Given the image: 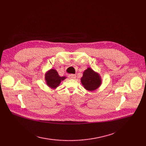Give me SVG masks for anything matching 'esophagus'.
<instances>
[{
    "mask_svg": "<svg viewBox=\"0 0 146 146\" xmlns=\"http://www.w3.org/2000/svg\"><path fill=\"white\" fill-rule=\"evenodd\" d=\"M76 74H69L68 75V78H70V79H74V78H76Z\"/></svg>",
    "mask_w": 146,
    "mask_h": 146,
    "instance_id": "esophagus-1",
    "label": "esophagus"
}]
</instances>
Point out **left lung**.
<instances>
[{
  "label": "left lung",
  "instance_id": "left-lung-1",
  "mask_svg": "<svg viewBox=\"0 0 146 146\" xmlns=\"http://www.w3.org/2000/svg\"><path fill=\"white\" fill-rule=\"evenodd\" d=\"M81 83L86 90L94 91L100 86L102 80L99 74L89 67L84 71Z\"/></svg>",
  "mask_w": 146,
  "mask_h": 146
}]
</instances>
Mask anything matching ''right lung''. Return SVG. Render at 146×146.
I'll list each match as a JSON object with an SVG mask.
<instances>
[{
    "instance_id": "add662e5",
    "label": "right lung",
    "mask_w": 146,
    "mask_h": 146,
    "mask_svg": "<svg viewBox=\"0 0 146 146\" xmlns=\"http://www.w3.org/2000/svg\"><path fill=\"white\" fill-rule=\"evenodd\" d=\"M66 77H60L56 70L50 69L45 74V79L47 85L51 89H56L60 84L61 82L64 80Z\"/></svg>"
}]
</instances>
